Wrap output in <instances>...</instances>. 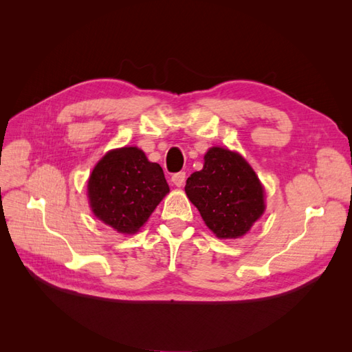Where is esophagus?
Returning a JSON list of instances; mask_svg holds the SVG:
<instances>
[{
  "label": "esophagus",
  "instance_id": "obj_1",
  "mask_svg": "<svg viewBox=\"0 0 352 352\" xmlns=\"http://www.w3.org/2000/svg\"><path fill=\"white\" fill-rule=\"evenodd\" d=\"M185 180H186V173H185V172H179V173H175V175L172 176L173 185H176V186H179V188L185 185Z\"/></svg>",
  "mask_w": 352,
  "mask_h": 352
}]
</instances>
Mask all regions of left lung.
I'll use <instances>...</instances> for the list:
<instances>
[{
	"label": "left lung",
	"instance_id": "1",
	"mask_svg": "<svg viewBox=\"0 0 352 352\" xmlns=\"http://www.w3.org/2000/svg\"><path fill=\"white\" fill-rule=\"evenodd\" d=\"M185 192L220 239L243 236L265 210L264 188L241 154L212 146L204 167L190 175Z\"/></svg>",
	"mask_w": 352,
	"mask_h": 352
}]
</instances>
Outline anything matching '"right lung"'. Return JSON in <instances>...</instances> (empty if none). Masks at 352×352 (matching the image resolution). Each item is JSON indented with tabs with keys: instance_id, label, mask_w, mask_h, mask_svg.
Listing matches in <instances>:
<instances>
[{
	"instance_id": "obj_1",
	"label": "right lung",
	"mask_w": 352,
	"mask_h": 352,
	"mask_svg": "<svg viewBox=\"0 0 352 352\" xmlns=\"http://www.w3.org/2000/svg\"><path fill=\"white\" fill-rule=\"evenodd\" d=\"M168 190L163 168L136 146L109 151L88 180L95 217L123 235L140 230Z\"/></svg>"
}]
</instances>
